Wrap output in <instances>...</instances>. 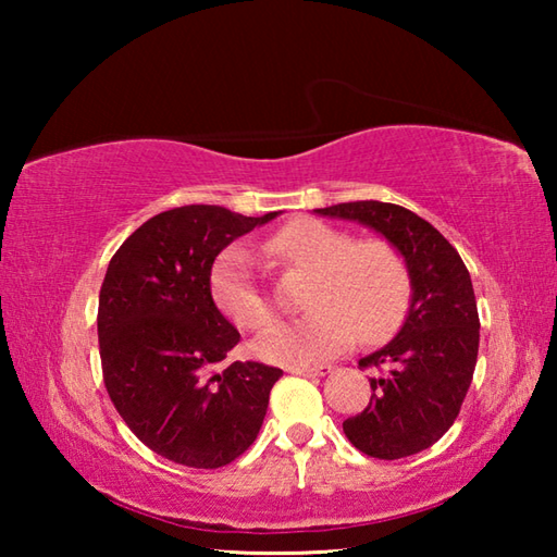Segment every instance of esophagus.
<instances>
[{
  "label": "esophagus",
  "instance_id": "1",
  "mask_svg": "<svg viewBox=\"0 0 557 557\" xmlns=\"http://www.w3.org/2000/svg\"><path fill=\"white\" fill-rule=\"evenodd\" d=\"M289 373H295V375H326V373H332V366H289Z\"/></svg>",
  "mask_w": 557,
  "mask_h": 557
}]
</instances>
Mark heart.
I'll use <instances>...</instances> for the list:
<instances>
[{
    "label": "heart",
    "instance_id": "1",
    "mask_svg": "<svg viewBox=\"0 0 557 557\" xmlns=\"http://www.w3.org/2000/svg\"><path fill=\"white\" fill-rule=\"evenodd\" d=\"M265 252L280 265L312 275L305 292L309 314L268 329L256 342V354L270 363L326 361L342 354L356 332L369 344L381 342L408 312V270L388 243H354L351 235L334 225L301 219L272 235ZM211 297L221 314L243 332H260L275 319L256 260L240 245L215 258Z\"/></svg>",
    "mask_w": 557,
    "mask_h": 557
}]
</instances>
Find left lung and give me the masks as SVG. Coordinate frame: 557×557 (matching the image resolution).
<instances>
[{"mask_svg": "<svg viewBox=\"0 0 557 557\" xmlns=\"http://www.w3.org/2000/svg\"><path fill=\"white\" fill-rule=\"evenodd\" d=\"M314 213L369 225L408 268V317L393 342L358 361L379 375L369 379V408L344 420V432L375 459L418 455L457 420L474 375L479 312L469 270L435 225L403 206L351 201Z\"/></svg>", "mask_w": 557, "mask_h": 557, "instance_id": "obj_1", "label": "left lung"}]
</instances>
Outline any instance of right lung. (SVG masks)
Segmentation results:
<instances>
[{
  "label": "right lung",
  "mask_w": 557,
  "mask_h": 557,
  "mask_svg": "<svg viewBox=\"0 0 557 557\" xmlns=\"http://www.w3.org/2000/svg\"><path fill=\"white\" fill-rule=\"evenodd\" d=\"M275 215L182 206L139 225L108 265L98 301L102 381L127 428L176 465H231L265 420L282 371L258 361L218 371L240 334L211 297V268L225 245Z\"/></svg>",
  "instance_id": "add662e5"
}]
</instances>
